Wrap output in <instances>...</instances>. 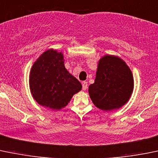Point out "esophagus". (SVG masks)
<instances>
[{
    "label": "esophagus",
    "instance_id": "obj_1",
    "mask_svg": "<svg viewBox=\"0 0 158 158\" xmlns=\"http://www.w3.org/2000/svg\"><path fill=\"white\" fill-rule=\"evenodd\" d=\"M82 88L84 90H86L87 89V82H86V81H84V82L82 83Z\"/></svg>",
    "mask_w": 158,
    "mask_h": 158
}]
</instances>
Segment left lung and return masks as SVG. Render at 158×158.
I'll use <instances>...</instances> for the list:
<instances>
[{
    "label": "left lung",
    "mask_w": 158,
    "mask_h": 158,
    "mask_svg": "<svg viewBox=\"0 0 158 158\" xmlns=\"http://www.w3.org/2000/svg\"><path fill=\"white\" fill-rule=\"evenodd\" d=\"M134 89V78L125 61L106 55L98 61L96 78L89 86L93 103L100 110L112 111L128 103Z\"/></svg>",
    "instance_id": "left-lung-1"
}]
</instances>
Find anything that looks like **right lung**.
Here are the masks:
<instances>
[{"label":"right lung","instance_id":"right-lung-1","mask_svg":"<svg viewBox=\"0 0 158 158\" xmlns=\"http://www.w3.org/2000/svg\"><path fill=\"white\" fill-rule=\"evenodd\" d=\"M30 92L42 106L52 110L64 108L82 85L64 67L63 53L50 48L33 63L30 73Z\"/></svg>","mask_w":158,"mask_h":158}]
</instances>
